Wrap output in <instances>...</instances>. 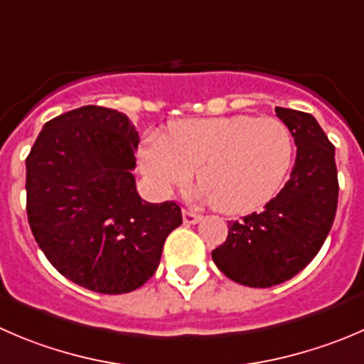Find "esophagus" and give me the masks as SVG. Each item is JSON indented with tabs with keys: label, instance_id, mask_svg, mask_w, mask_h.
Segmentation results:
<instances>
[{
	"label": "esophagus",
	"instance_id": "esophagus-1",
	"mask_svg": "<svg viewBox=\"0 0 364 364\" xmlns=\"http://www.w3.org/2000/svg\"><path fill=\"white\" fill-rule=\"evenodd\" d=\"M200 220V215L196 213V211L192 210H183V222L185 224H197V222Z\"/></svg>",
	"mask_w": 364,
	"mask_h": 364
}]
</instances>
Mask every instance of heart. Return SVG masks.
<instances>
[{
  "label": "heart",
  "instance_id": "heart-1",
  "mask_svg": "<svg viewBox=\"0 0 364 364\" xmlns=\"http://www.w3.org/2000/svg\"><path fill=\"white\" fill-rule=\"evenodd\" d=\"M294 158V136L276 117L188 119L154 135L140 151L144 172L164 192L186 185L197 171L199 196L228 215L267 204L283 185Z\"/></svg>",
  "mask_w": 364,
  "mask_h": 364
}]
</instances>
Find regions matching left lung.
Here are the masks:
<instances>
[{"mask_svg":"<svg viewBox=\"0 0 364 364\" xmlns=\"http://www.w3.org/2000/svg\"><path fill=\"white\" fill-rule=\"evenodd\" d=\"M297 146L290 179L263 211L229 222L228 238L211 252L218 270L235 283L270 288L297 276L318 254L338 206L334 146L316 119L276 108Z\"/></svg>","mask_w":364,"mask_h":364,"instance_id":"obj_1","label":"left lung"}]
</instances>
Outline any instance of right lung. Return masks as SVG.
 I'll use <instances>...</instances> for the list:
<instances>
[{
	"instance_id": "1",
	"label": "right lung",
	"mask_w": 364,
	"mask_h": 364,
	"mask_svg": "<svg viewBox=\"0 0 364 364\" xmlns=\"http://www.w3.org/2000/svg\"><path fill=\"white\" fill-rule=\"evenodd\" d=\"M139 142L124 114L88 105L46 122L26 158L35 242L63 277L97 294L142 287L183 222L174 200L153 204L136 192Z\"/></svg>"
}]
</instances>
